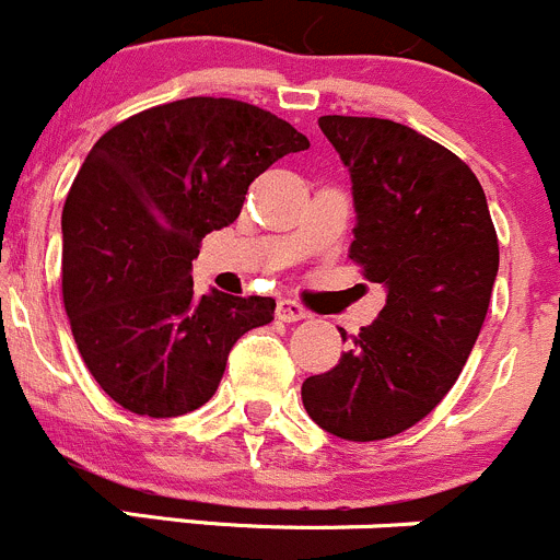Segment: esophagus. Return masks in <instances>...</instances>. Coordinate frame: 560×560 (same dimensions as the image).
I'll list each match as a JSON object with an SVG mask.
<instances>
[{"instance_id": "34e87169", "label": "esophagus", "mask_w": 560, "mask_h": 560, "mask_svg": "<svg viewBox=\"0 0 560 560\" xmlns=\"http://www.w3.org/2000/svg\"><path fill=\"white\" fill-rule=\"evenodd\" d=\"M306 308L301 306L298 301H290V298H284V301H279V306H276V317L284 319V323H298V319H306Z\"/></svg>"}]
</instances>
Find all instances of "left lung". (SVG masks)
I'll use <instances>...</instances> for the list:
<instances>
[{
  "label": "left lung",
  "mask_w": 560,
  "mask_h": 560,
  "mask_svg": "<svg viewBox=\"0 0 560 560\" xmlns=\"http://www.w3.org/2000/svg\"><path fill=\"white\" fill-rule=\"evenodd\" d=\"M319 128L350 170V259L388 295L339 363L306 377L303 407L330 435L383 441L457 383L490 306L498 235L481 183L443 144L380 117L328 114Z\"/></svg>",
  "instance_id": "1"
}]
</instances>
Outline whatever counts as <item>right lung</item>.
<instances>
[{
    "instance_id": "obj_1",
    "label": "right lung",
    "mask_w": 560,
    "mask_h": 560,
    "mask_svg": "<svg viewBox=\"0 0 560 560\" xmlns=\"http://www.w3.org/2000/svg\"><path fill=\"white\" fill-rule=\"evenodd\" d=\"M308 139L265 108L186 97L122 119L81 164L62 210V301L92 377L136 416L202 407L273 298L194 295L202 237L241 215L254 177Z\"/></svg>"
}]
</instances>
